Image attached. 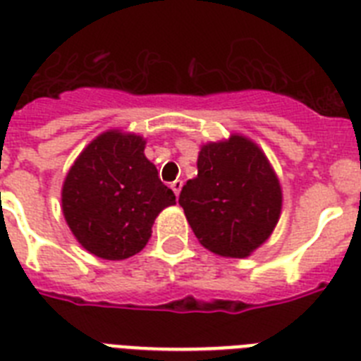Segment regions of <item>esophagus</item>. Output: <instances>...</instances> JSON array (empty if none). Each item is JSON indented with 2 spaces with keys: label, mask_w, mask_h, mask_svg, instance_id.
<instances>
[{
  "label": "esophagus",
  "mask_w": 361,
  "mask_h": 361,
  "mask_svg": "<svg viewBox=\"0 0 361 361\" xmlns=\"http://www.w3.org/2000/svg\"><path fill=\"white\" fill-rule=\"evenodd\" d=\"M171 187H172V190H174V195H176V196H180V190H181V187H183V181H181V180L172 181Z\"/></svg>",
  "instance_id": "esophagus-1"
}]
</instances>
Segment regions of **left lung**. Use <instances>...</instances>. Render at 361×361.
Wrapping results in <instances>:
<instances>
[{"instance_id":"8db88e82","label":"left lung","mask_w":361,"mask_h":361,"mask_svg":"<svg viewBox=\"0 0 361 361\" xmlns=\"http://www.w3.org/2000/svg\"><path fill=\"white\" fill-rule=\"evenodd\" d=\"M180 205L202 246L244 259L277 226L283 190L264 152L251 139L233 134L200 148L198 176L183 185Z\"/></svg>"}]
</instances>
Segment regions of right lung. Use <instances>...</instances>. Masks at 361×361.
Masks as SVG:
<instances>
[{"instance_id": "1", "label": "right lung", "mask_w": 361, "mask_h": 361, "mask_svg": "<svg viewBox=\"0 0 361 361\" xmlns=\"http://www.w3.org/2000/svg\"><path fill=\"white\" fill-rule=\"evenodd\" d=\"M141 135L104 132L84 148L62 187V211L80 246L123 260L147 246L154 220L176 204L145 156Z\"/></svg>"}]
</instances>
